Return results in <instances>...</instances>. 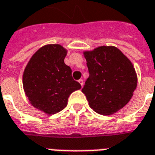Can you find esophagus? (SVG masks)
<instances>
[{
    "label": "esophagus",
    "instance_id": "1",
    "mask_svg": "<svg viewBox=\"0 0 155 155\" xmlns=\"http://www.w3.org/2000/svg\"><path fill=\"white\" fill-rule=\"evenodd\" d=\"M79 83L81 84V86H83V85H84V81H83L82 79H81V80H79Z\"/></svg>",
    "mask_w": 155,
    "mask_h": 155
}]
</instances>
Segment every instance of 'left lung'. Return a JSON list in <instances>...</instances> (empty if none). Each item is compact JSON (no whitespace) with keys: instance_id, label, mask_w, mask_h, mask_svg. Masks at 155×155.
<instances>
[{"instance_id":"left-lung-1","label":"left lung","mask_w":155,"mask_h":155,"mask_svg":"<svg viewBox=\"0 0 155 155\" xmlns=\"http://www.w3.org/2000/svg\"><path fill=\"white\" fill-rule=\"evenodd\" d=\"M89 71L82 92L90 107L110 115L128 104L137 86V75L131 61L114 46H100L84 51Z\"/></svg>"}]
</instances>
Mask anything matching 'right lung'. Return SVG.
<instances>
[{
  "instance_id": "obj_1",
  "label": "right lung",
  "mask_w": 155,
  "mask_h": 155,
  "mask_svg": "<svg viewBox=\"0 0 155 155\" xmlns=\"http://www.w3.org/2000/svg\"><path fill=\"white\" fill-rule=\"evenodd\" d=\"M67 51L60 45H45L32 55L23 74V87L31 104L47 114L66 107L68 98L81 84L64 64Z\"/></svg>"
}]
</instances>
